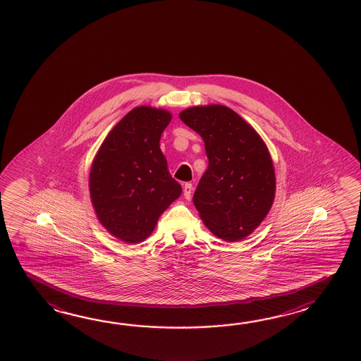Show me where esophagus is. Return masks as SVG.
<instances>
[{"label":"esophagus","instance_id":"1","mask_svg":"<svg viewBox=\"0 0 361 361\" xmlns=\"http://www.w3.org/2000/svg\"><path fill=\"white\" fill-rule=\"evenodd\" d=\"M192 190H193V185L192 183H185L183 185V193L184 197L187 200L191 199Z\"/></svg>","mask_w":361,"mask_h":361}]
</instances>
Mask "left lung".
<instances>
[{
    "label": "left lung",
    "mask_w": 361,
    "mask_h": 361,
    "mask_svg": "<svg viewBox=\"0 0 361 361\" xmlns=\"http://www.w3.org/2000/svg\"><path fill=\"white\" fill-rule=\"evenodd\" d=\"M179 118L205 143L209 165L193 193L207 228L238 241L264 219L275 197V171L267 147L253 128L224 106L192 107Z\"/></svg>",
    "instance_id": "8db88e82"
}]
</instances>
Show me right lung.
Masks as SVG:
<instances>
[{
	"mask_svg": "<svg viewBox=\"0 0 361 361\" xmlns=\"http://www.w3.org/2000/svg\"><path fill=\"white\" fill-rule=\"evenodd\" d=\"M171 115L134 108L104 139L90 171V196L100 223L114 236L137 244L182 193L160 149Z\"/></svg>",
	"mask_w": 361,
	"mask_h": 361,
	"instance_id": "1",
	"label": "right lung"
}]
</instances>
